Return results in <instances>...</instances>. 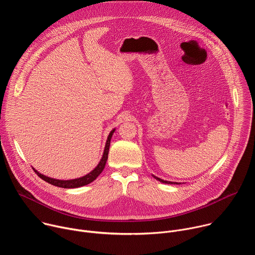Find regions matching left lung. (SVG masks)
Returning <instances> with one entry per match:
<instances>
[{
    "instance_id": "8db88e82",
    "label": "left lung",
    "mask_w": 255,
    "mask_h": 255,
    "mask_svg": "<svg viewBox=\"0 0 255 255\" xmlns=\"http://www.w3.org/2000/svg\"><path fill=\"white\" fill-rule=\"evenodd\" d=\"M156 180H158V181H160V182H162V183H165V184H181V183H178V182H172V181H167V180H163V179H161V178H159V177H157V176H155V175H152Z\"/></svg>"
}]
</instances>
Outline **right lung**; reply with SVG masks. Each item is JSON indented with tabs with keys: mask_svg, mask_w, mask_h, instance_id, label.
<instances>
[{
	"mask_svg": "<svg viewBox=\"0 0 255 255\" xmlns=\"http://www.w3.org/2000/svg\"><path fill=\"white\" fill-rule=\"evenodd\" d=\"M115 130H116V128L112 129L111 132L109 133V135L107 137V140H106L104 152H103V155H102L99 163L97 164V166L93 169V170L91 172H89L88 174L84 175L82 177H79V178H75V179L61 180V179H55V178L48 177V176L40 173L39 171H37L35 168H33L34 171L37 173V175L40 178H42L46 182H48V183H50L54 186H58V187H62V188H78V187H82V186H85V185H87V184L93 182L101 174V172L103 171V169L105 168V165H106V162H107V159H108V153H109L111 138H112V135L115 132Z\"/></svg>",
	"mask_w": 255,
	"mask_h": 255,
	"instance_id": "1",
	"label": "right lung"
}]
</instances>
